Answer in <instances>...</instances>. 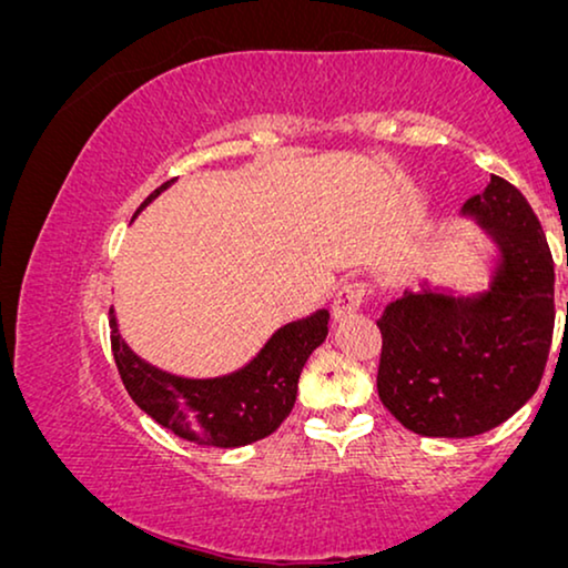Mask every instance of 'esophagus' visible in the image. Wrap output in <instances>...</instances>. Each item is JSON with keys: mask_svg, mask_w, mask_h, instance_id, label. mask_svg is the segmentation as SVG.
Instances as JSON below:
<instances>
[{"mask_svg": "<svg viewBox=\"0 0 568 568\" xmlns=\"http://www.w3.org/2000/svg\"><path fill=\"white\" fill-rule=\"evenodd\" d=\"M367 295H371V285H367V283L355 281V283L342 285L337 295H334V303H332L334 318H345L349 314H355V311L367 301Z\"/></svg>", "mask_w": 568, "mask_h": 568, "instance_id": "esophagus-1", "label": "esophagus"}]
</instances>
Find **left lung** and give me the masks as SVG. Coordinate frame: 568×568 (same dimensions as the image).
Returning <instances> with one entry per match:
<instances>
[{"label":"left lung","mask_w":568,"mask_h":568,"mask_svg":"<svg viewBox=\"0 0 568 568\" xmlns=\"http://www.w3.org/2000/svg\"><path fill=\"white\" fill-rule=\"evenodd\" d=\"M463 213L499 246L489 291H404L378 318V396L425 437H474L513 417L538 390L554 339V257L525 195L491 174Z\"/></svg>","instance_id":"8db88e82"}]
</instances>
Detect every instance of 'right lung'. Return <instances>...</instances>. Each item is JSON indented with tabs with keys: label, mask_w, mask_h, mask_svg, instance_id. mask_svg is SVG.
Segmentation results:
<instances>
[{
	"label": "right lung",
	"mask_w": 568,
	"mask_h": 568,
	"mask_svg": "<svg viewBox=\"0 0 568 568\" xmlns=\"http://www.w3.org/2000/svg\"><path fill=\"white\" fill-rule=\"evenodd\" d=\"M170 185L172 180L156 187L143 205ZM326 324L329 311L322 308L281 326L250 365L221 378H182L141 361L118 334L113 308L110 345L128 396L151 419L182 440L207 447H242L273 435L291 414L301 371L308 355L326 339Z\"/></svg>",
	"instance_id": "obj_1"
}]
</instances>
